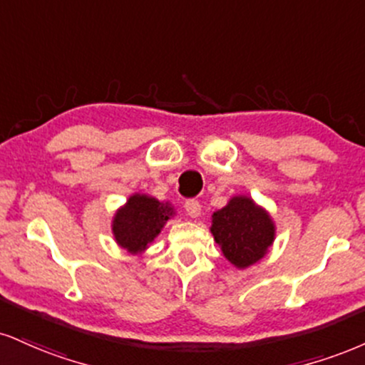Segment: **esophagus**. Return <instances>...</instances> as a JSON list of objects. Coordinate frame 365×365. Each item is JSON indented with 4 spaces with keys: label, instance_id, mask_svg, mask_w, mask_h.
Masks as SVG:
<instances>
[{
    "label": "esophagus",
    "instance_id": "obj_1",
    "mask_svg": "<svg viewBox=\"0 0 365 365\" xmlns=\"http://www.w3.org/2000/svg\"><path fill=\"white\" fill-rule=\"evenodd\" d=\"M185 210H187V214L190 217H199L200 216V212H202V207H200V204L197 200H187L185 202Z\"/></svg>",
    "mask_w": 365,
    "mask_h": 365
}]
</instances>
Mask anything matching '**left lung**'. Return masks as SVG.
<instances>
[{
    "mask_svg": "<svg viewBox=\"0 0 365 365\" xmlns=\"http://www.w3.org/2000/svg\"><path fill=\"white\" fill-rule=\"evenodd\" d=\"M210 219L214 241L236 269H248L260 262L274 245V219L252 197L232 195Z\"/></svg>",
    "mask_w": 365,
    "mask_h": 365,
    "instance_id": "1",
    "label": "left lung"
}]
</instances>
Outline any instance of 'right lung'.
Wrapping results in <instances>:
<instances>
[{
    "label": "right lung",
    "instance_id": "obj_1",
    "mask_svg": "<svg viewBox=\"0 0 365 365\" xmlns=\"http://www.w3.org/2000/svg\"><path fill=\"white\" fill-rule=\"evenodd\" d=\"M175 214L170 202L135 192L113 214V240L127 253L143 255Z\"/></svg>",
    "mask_w": 365,
    "mask_h": 365
}]
</instances>
